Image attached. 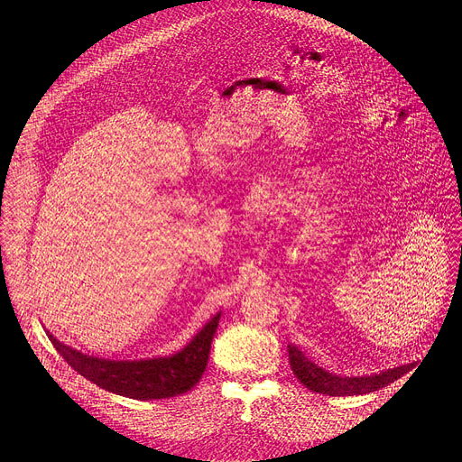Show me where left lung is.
Here are the masks:
<instances>
[{
	"label": "left lung",
	"mask_w": 462,
	"mask_h": 462,
	"mask_svg": "<svg viewBox=\"0 0 462 462\" xmlns=\"http://www.w3.org/2000/svg\"><path fill=\"white\" fill-rule=\"evenodd\" d=\"M289 362L291 367L296 374V378L310 391L328 394V397H353V394H365L378 391L385 387L387 383L394 382L401 378L411 364L399 365L393 369H385L374 374H365V376H340L335 373H328L312 360H309L303 351H300L296 346L289 344Z\"/></svg>",
	"instance_id": "obj_1"
}]
</instances>
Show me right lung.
I'll use <instances>...</instances> for the list:
<instances>
[{"label": "right lung", "instance_id": "add662e5", "mask_svg": "<svg viewBox=\"0 0 462 462\" xmlns=\"http://www.w3.org/2000/svg\"><path fill=\"white\" fill-rule=\"evenodd\" d=\"M219 318L221 312L208 319V323L180 351L170 356L146 360H109L89 356L61 344L49 331L45 333L63 360L98 387L127 399L155 401L177 397L201 380L208 364L212 338L219 325Z\"/></svg>", "mask_w": 462, "mask_h": 462}]
</instances>
